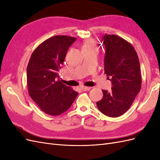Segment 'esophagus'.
<instances>
[{"label":"esophagus","mask_w":160,"mask_h":160,"mask_svg":"<svg viewBox=\"0 0 160 160\" xmlns=\"http://www.w3.org/2000/svg\"><path fill=\"white\" fill-rule=\"evenodd\" d=\"M91 89V87H82L81 89L83 91H89Z\"/></svg>","instance_id":"esophagus-1"}]
</instances>
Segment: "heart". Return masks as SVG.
<instances>
[{"instance_id":"heart-1","label":"heart","mask_w":160,"mask_h":160,"mask_svg":"<svg viewBox=\"0 0 160 160\" xmlns=\"http://www.w3.org/2000/svg\"><path fill=\"white\" fill-rule=\"evenodd\" d=\"M98 49V46H97V43L95 41L93 38H89V39L86 40L83 45H82V49Z\"/></svg>"}]
</instances>
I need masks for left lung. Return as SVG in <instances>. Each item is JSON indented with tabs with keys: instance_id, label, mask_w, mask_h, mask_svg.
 I'll return each mask as SVG.
<instances>
[{
	"instance_id": "obj_1",
	"label": "left lung",
	"mask_w": 160,
	"mask_h": 160,
	"mask_svg": "<svg viewBox=\"0 0 160 160\" xmlns=\"http://www.w3.org/2000/svg\"><path fill=\"white\" fill-rule=\"evenodd\" d=\"M105 73L112 83L111 91L102 90V99L96 103L99 110L111 118L125 113L142 88L139 58L133 45L115 35H105Z\"/></svg>"
}]
</instances>
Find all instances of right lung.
<instances>
[{"label": "right lung", "instance_id": "right-lung-1", "mask_svg": "<svg viewBox=\"0 0 160 160\" xmlns=\"http://www.w3.org/2000/svg\"><path fill=\"white\" fill-rule=\"evenodd\" d=\"M76 38L57 35L43 41L32 53L27 65L28 93L40 109L50 115L68 109L78 92L59 80V70Z\"/></svg>", "mask_w": 160, "mask_h": 160}]
</instances>
